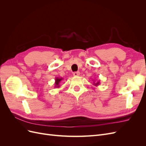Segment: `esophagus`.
<instances>
[{
  "label": "esophagus",
  "instance_id": "34e87169",
  "mask_svg": "<svg viewBox=\"0 0 146 146\" xmlns=\"http://www.w3.org/2000/svg\"><path fill=\"white\" fill-rule=\"evenodd\" d=\"M80 72H74V74H73V76H75V77H77V76H80Z\"/></svg>",
  "mask_w": 146,
  "mask_h": 146
}]
</instances>
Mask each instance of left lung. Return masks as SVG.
I'll use <instances>...</instances> for the list:
<instances>
[{
  "instance_id": "obj_1",
  "label": "left lung",
  "mask_w": 146,
  "mask_h": 146,
  "mask_svg": "<svg viewBox=\"0 0 146 146\" xmlns=\"http://www.w3.org/2000/svg\"><path fill=\"white\" fill-rule=\"evenodd\" d=\"M100 84V82L99 81V82H96V83H95V82H94L93 83V85H94L96 86H98Z\"/></svg>"
}]
</instances>
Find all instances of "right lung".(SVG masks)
I'll return each mask as SVG.
<instances>
[{"label": "right lung", "mask_w": 146, "mask_h": 146, "mask_svg": "<svg viewBox=\"0 0 146 146\" xmlns=\"http://www.w3.org/2000/svg\"><path fill=\"white\" fill-rule=\"evenodd\" d=\"M62 80H63V78H58V77L55 78V88H59L60 86V83Z\"/></svg>", "instance_id": "1"}]
</instances>
